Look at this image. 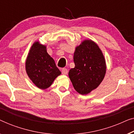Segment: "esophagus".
<instances>
[{"label": "esophagus", "instance_id": "1", "mask_svg": "<svg viewBox=\"0 0 134 134\" xmlns=\"http://www.w3.org/2000/svg\"><path fill=\"white\" fill-rule=\"evenodd\" d=\"M61 72H62V74L66 75V74H67L68 70L67 69H65V68H63V69H61Z\"/></svg>", "mask_w": 134, "mask_h": 134}]
</instances>
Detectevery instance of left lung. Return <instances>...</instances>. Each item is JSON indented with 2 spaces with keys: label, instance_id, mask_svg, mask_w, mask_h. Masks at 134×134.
<instances>
[{
  "label": "left lung",
  "instance_id": "8db88e82",
  "mask_svg": "<svg viewBox=\"0 0 134 134\" xmlns=\"http://www.w3.org/2000/svg\"><path fill=\"white\" fill-rule=\"evenodd\" d=\"M75 66L69 76L76 92L86 95L95 89L104 78L106 67L100 48L91 40L83 41L75 49Z\"/></svg>",
  "mask_w": 134,
  "mask_h": 134
}]
</instances>
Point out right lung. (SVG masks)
Listing matches in <instances>:
<instances>
[{
    "label": "right lung",
    "mask_w": 134,
    "mask_h": 134,
    "mask_svg": "<svg viewBox=\"0 0 134 134\" xmlns=\"http://www.w3.org/2000/svg\"><path fill=\"white\" fill-rule=\"evenodd\" d=\"M26 71L34 84L41 89L50 87L61 71L54 59L47 53L46 47L39 42L31 46L25 63Z\"/></svg>",
    "instance_id": "add662e5"
}]
</instances>
